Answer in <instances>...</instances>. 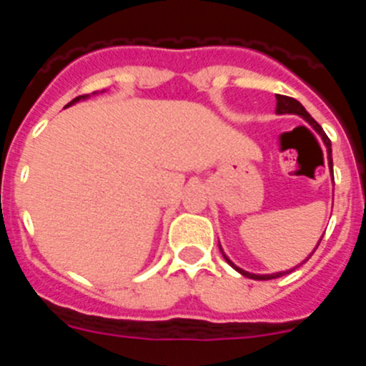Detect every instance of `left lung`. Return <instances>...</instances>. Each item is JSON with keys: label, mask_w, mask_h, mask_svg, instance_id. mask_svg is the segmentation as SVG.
<instances>
[{"label": "left lung", "mask_w": 366, "mask_h": 366, "mask_svg": "<svg viewBox=\"0 0 366 366\" xmlns=\"http://www.w3.org/2000/svg\"><path fill=\"white\" fill-rule=\"evenodd\" d=\"M274 112L279 113V115H286V113H292V115H299V117H302L304 121H306V122H308L310 126H312V128H313V130L317 132V134L321 135L322 143H325V147H326V154H328V167H330V170H332V167H334V163H332V143H330V139L326 137V134H325V132H322L321 126H319V122H317L315 119H313L312 115H310V113L306 112V109H304V106L300 104L299 100L292 99V97H286V95H277V109H274ZM321 240H322V238H321ZM321 240L317 242L315 249L319 247V244H321ZM315 249H313V251H312V254L315 253ZM219 251H222L223 258H225V260H227L229 266L234 267V269L238 271V273L244 274V277H247V279H254V280H271V279H279V277H282V274L292 273V271L295 269V267H293V269H290V271H280V273H271V274H254V273H249V271L242 269V267L234 266V264H232V262L229 260L227 254L223 253L222 245H219ZM312 254H310V257H312ZM310 257H308V258H310ZM308 258H306V260H308ZM306 260H304V262H306Z\"/></svg>", "instance_id": "1"}]
</instances>
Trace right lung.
Listing matches in <instances>:
<instances>
[{
    "mask_svg": "<svg viewBox=\"0 0 366 366\" xmlns=\"http://www.w3.org/2000/svg\"><path fill=\"white\" fill-rule=\"evenodd\" d=\"M93 95H95V93H93ZM87 97H89V95H82V97H76V99H73V100H71V102H69V104H67V106H73V104H74V102H79V100H84V99H87ZM67 106H66V108H67Z\"/></svg>",
    "mask_w": 366,
    "mask_h": 366,
    "instance_id": "right-lung-1",
    "label": "right lung"
}]
</instances>
